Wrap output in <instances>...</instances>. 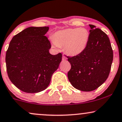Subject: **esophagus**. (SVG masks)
<instances>
[{
	"mask_svg": "<svg viewBox=\"0 0 122 122\" xmlns=\"http://www.w3.org/2000/svg\"><path fill=\"white\" fill-rule=\"evenodd\" d=\"M67 60V57L65 55H62V60H64V61H65V60Z\"/></svg>",
	"mask_w": 122,
	"mask_h": 122,
	"instance_id": "esophagus-1",
	"label": "esophagus"
}]
</instances>
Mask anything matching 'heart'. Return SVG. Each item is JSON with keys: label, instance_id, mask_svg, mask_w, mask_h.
Instances as JSON below:
<instances>
[{"label": "heart", "instance_id": "1", "mask_svg": "<svg viewBox=\"0 0 122 122\" xmlns=\"http://www.w3.org/2000/svg\"><path fill=\"white\" fill-rule=\"evenodd\" d=\"M53 39L57 46H64L65 51L68 54L78 55L87 46L89 33L83 28H67L57 32Z\"/></svg>", "mask_w": 122, "mask_h": 122}]
</instances>
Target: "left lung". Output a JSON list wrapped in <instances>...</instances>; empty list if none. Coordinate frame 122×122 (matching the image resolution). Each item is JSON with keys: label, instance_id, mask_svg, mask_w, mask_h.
Listing matches in <instances>:
<instances>
[{"label": "left lung", "instance_id": "1", "mask_svg": "<svg viewBox=\"0 0 122 122\" xmlns=\"http://www.w3.org/2000/svg\"><path fill=\"white\" fill-rule=\"evenodd\" d=\"M87 46L81 53L67 56L71 65L67 73L70 82L83 92L95 90L106 81L110 74L113 51L109 38L105 32L90 24Z\"/></svg>", "mask_w": 122, "mask_h": 122}]
</instances>
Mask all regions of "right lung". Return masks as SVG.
Returning a JSON list of instances; mask_svg holds the SVG:
<instances>
[{
  "label": "right lung",
  "mask_w": 122,
  "mask_h": 122,
  "mask_svg": "<svg viewBox=\"0 0 122 122\" xmlns=\"http://www.w3.org/2000/svg\"><path fill=\"white\" fill-rule=\"evenodd\" d=\"M48 30V27L24 29L14 36L6 52L8 77L25 93H36L46 89L62 60L61 53H49L51 42L45 36Z\"/></svg>",
  "instance_id": "1"
}]
</instances>
